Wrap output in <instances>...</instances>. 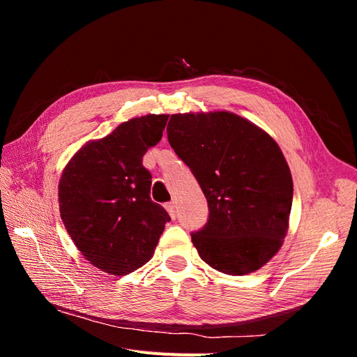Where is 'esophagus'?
Returning a JSON list of instances; mask_svg holds the SVG:
<instances>
[{
  "label": "esophagus",
  "mask_w": 357,
  "mask_h": 357,
  "mask_svg": "<svg viewBox=\"0 0 357 357\" xmlns=\"http://www.w3.org/2000/svg\"><path fill=\"white\" fill-rule=\"evenodd\" d=\"M165 208H167V211L169 213L171 219H176V215H177V211H176V202H174V201L167 202V204H165Z\"/></svg>",
  "instance_id": "esophagus-1"
}]
</instances>
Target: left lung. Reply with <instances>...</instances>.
Listing matches in <instances>:
<instances>
[{
	"mask_svg": "<svg viewBox=\"0 0 357 357\" xmlns=\"http://www.w3.org/2000/svg\"><path fill=\"white\" fill-rule=\"evenodd\" d=\"M168 142L208 202V220L192 232L205 264L229 275L264 266L283 244L294 181L278 144L229 112L171 114Z\"/></svg>",
	"mask_w": 357,
	"mask_h": 357,
	"instance_id": "8db88e82",
	"label": "left lung"
}]
</instances>
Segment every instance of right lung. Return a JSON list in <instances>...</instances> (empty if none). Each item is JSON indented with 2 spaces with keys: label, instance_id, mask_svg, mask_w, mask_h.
I'll use <instances>...</instances> for the list:
<instances>
[{
  "label": "right lung",
  "instance_id": "obj_1",
  "mask_svg": "<svg viewBox=\"0 0 357 357\" xmlns=\"http://www.w3.org/2000/svg\"><path fill=\"white\" fill-rule=\"evenodd\" d=\"M168 114H147L84 144L59 180V211L67 232L88 261L112 275H126L152 259L171 220L150 199L152 174L143 167Z\"/></svg>",
  "mask_w": 357,
  "mask_h": 357
}]
</instances>
